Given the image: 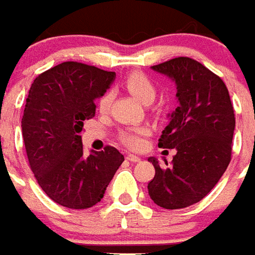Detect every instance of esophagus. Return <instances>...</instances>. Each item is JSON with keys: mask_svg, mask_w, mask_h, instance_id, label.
<instances>
[{"mask_svg": "<svg viewBox=\"0 0 255 255\" xmlns=\"http://www.w3.org/2000/svg\"><path fill=\"white\" fill-rule=\"evenodd\" d=\"M127 160L131 161V162H139V161H140V157H138V155L129 154V155H127Z\"/></svg>", "mask_w": 255, "mask_h": 255, "instance_id": "esophagus-1", "label": "esophagus"}]
</instances>
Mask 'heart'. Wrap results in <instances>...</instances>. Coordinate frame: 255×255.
Returning <instances> with one entry per match:
<instances>
[{"instance_id": "1", "label": "heart", "mask_w": 255, "mask_h": 255, "mask_svg": "<svg viewBox=\"0 0 255 255\" xmlns=\"http://www.w3.org/2000/svg\"><path fill=\"white\" fill-rule=\"evenodd\" d=\"M124 84L127 90L136 97L140 102H151L154 100L155 93H157V87L153 83V80L146 76L142 72H132L128 75ZM112 100H113V94L112 91H105L104 94L101 95V98L98 100V109L101 113H106L109 111V108L112 105ZM151 132V128L149 126H136V127H129L123 129L119 139L123 144H126L127 147L132 150H139L143 147L144 139L146 136H149Z\"/></svg>"}]
</instances>
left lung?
Wrapping results in <instances>:
<instances>
[{"label":"left lung","instance_id":"obj_1","mask_svg":"<svg viewBox=\"0 0 255 255\" xmlns=\"http://www.w3.org/2000/svg\"><path fill=\"white\" fill-rule=\"evenodd\" d=\"M151 69L175 82L179 106L158 139L160 147L176 154L165 168L150 157L155 175L147 190L161 208H187L212 191L230 164L234 106L221 78L192 58H172Z\"/></svg>","mask_w":255,"mask_h":255}]
</instances>
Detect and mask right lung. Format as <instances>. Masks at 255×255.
Returning <instances> with one entry per match:
<instances>
[{
    "label": "right lung",
    "mask_w": 255,
    "mask_h": 255,
    "mask_svg": "<svg viewBox=\"0 0 255 255\" xmlns=\"http://www.w3.org/2000/svg\"><path fill=\"white\" fill-rule=\"evenodd\" d=\"M115 78V72L67 61L31 84L21 119L25 151L38 184L61 206H94L124 161L112 146L83 154L80 136L84 120L95 116L94 101Z\"/></svg>",
    "instance_id": "right-lung-1"
}]
</instances>
